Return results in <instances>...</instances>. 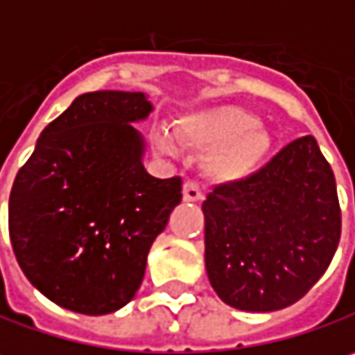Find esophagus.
Wrapping results in <instances>:
<instances>
[{
	"instance_id": "1",
	"label": "esophagus",
	"mask_w": 355,
	"mask_h": 355,
	"mask_svg": "<svg viewBox=\"0 0 355 355\" xmlns=\"http://www.w3.org/2000/svg\"><path fill=\"white\" fill-rule=\"evenodd\" d=\"M182 198H184L187 202H195V200H200V198H202V193H200L197 182H193V180H187V182H184V187H182Z\"/></svg>"
}]
</instances>
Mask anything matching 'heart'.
<instances>
[{"label":"heart","mask_w":355,"mask_h":355,"mask_svg":"<svg viewBox=\"0 0 355 355\" xmlns=\"http://www.w3.org/2000/svg\"><path fill=\"white\" fill-rule=\"evenodd\" d=\"M175 136L182 144L207 150L205 175L217 184H239L259 173L271 153V136L259 126L257 114L220 104L193 110L175 122ZM160 153L177 157L178 146L166 130L155 132Z\"/></svg>","instance_id":"heart-1"}]
</instances>
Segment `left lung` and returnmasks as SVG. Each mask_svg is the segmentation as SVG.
Segmentation results:
<instances>
[{
  "label": "left lung",
  "mask_w": 355,
  "mask_h": 355,
  "mask_svg": "<svg viewBox=\"0 0 355 355\" xmlns=\"http://www.w3.org/2000/svg\"><path fill=\"white\" fill-rule=\"evenodd\" d=\"M205 267L223 302L275 311L325 273L340 243L336 178L313 136L289 142L257 175L202 202Z\"/></svg>",
  "instance_id": "obj_1"
}]
</instances>
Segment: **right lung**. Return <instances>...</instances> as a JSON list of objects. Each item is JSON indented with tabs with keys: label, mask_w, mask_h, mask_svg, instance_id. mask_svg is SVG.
Wrapping results in <instances>:
<instances>
[{
	"label": "right lung",
	"mask_w": 355,
	"mask_h": 355,
	"mask_svg": "<svg viewBox=\"0 0 355 355\" xmlns=\"http://www.w3.org/2000/svg\"><path fill=\"white\" fill-rule=\"evenodd\" d=\"M144 92L78 96L35 142L10 195V239L24 275L64 309L104 315L138 291L146 257L182 198V180L150 177L135 128Z\"/></svg>",
	"instance_id": "1"
}]
</instances>
